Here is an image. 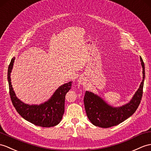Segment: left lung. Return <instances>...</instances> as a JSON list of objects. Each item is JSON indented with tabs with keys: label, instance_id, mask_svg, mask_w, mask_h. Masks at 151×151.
Masks as SVG:
<instances>
[{
	"label": "left lung",
	"instance_id": "left-lung-1",
	"mask_svg": "<svg viewBox=\"0 0 151 151\" xmlns=\"http://www.w3.org/2000/svg\"><path fill=\"white\" fill-rule=\"evenodd\" d=\"M140 61L143 68V80L139 89L129 103L121 107H114L96 94L86 92L83 98L84 106L87 117L94 125L102 128L113 127L120 124L135 113L142 100L145 80V65L141 57Z\"/></svg>",
	"mask_w": 151,
	"mask_h": 151
}]
</instances>
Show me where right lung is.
<instances>
[{
  "label": "right lung",
  "mask_w": 151,
  "mask_h": 151,
  "mask_svg": "<svg viewBox=\"0 0 151 151\" xmlns=\"http://www.w3.org/2000/svg\"><path fill=\"white\" fill-rule=\"evenodd\" d=\"M15 58L13 57L9 65L8 80L10 98L18 113L31 124L43 127H51L58 125L64 113L65 96L71 88L72 82L60 86L51 99L40 105L24 104L16 96L11 82V73Z\"/></svg>",
  "instance_id": "add662e5"
}]
</instances>
